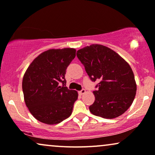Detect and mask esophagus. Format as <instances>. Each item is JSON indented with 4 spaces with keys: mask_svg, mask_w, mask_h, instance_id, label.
<instances>
[{
    "mask_svg": "<svg viewBox=\"0 0 155 155\" xmlns=\"http://www.w3.org/2000/svg\"><path fill=\"white\" fill-rule=\"evenodd\" d=\"M85 93H86V90L84 89H81V91H79V94H81V95H83V94H85Z\"/></svg>",
    "mask_w": 155,
    "mask_h": 155,
    "instance_id": "1",
    "label": "esophagus"
}]
</instances>
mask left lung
Returning a JSON list of instances; mask_svg holds the SVG:
<instances>
[{
    "label": "left lung",
    "mask_w": 155,
    "mask_h": 155,
    "mask_svg": "<svg viewBox=\"0 0 155 155\" xmlns=\"http://www.w3.org/2000/svg\"><path fill=\"white\" fill-rule=\"evenodd\" d=\"M76 56L91 81H99L98 89L93 91L95 101L89 107L91 113L104 119L123 114L132 105L137 91L130 64L114 51L99 44L84 47Z\"/></svg>",
    "instance_id": "8db88e82"
}]
</instances>
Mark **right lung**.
<instances>
[{
	"mask_svg": "<svg viewBox=\"0 0 155 155\" xmlns=\"http://www.w3.org/2000/svg\"><path fill=\"white\" fill-rule=\"evenodd\" d=\"M75 56V48L47 50L25 71L22 81L25 105L41 122L56 124L71 116L78 92L66 87L65 74Z\"/></svg>",
	"mask_w": 155,
	"mask_h": 155,
	"instance_id": "add662e5",
	"label": "right lung"
}]
</instances>
